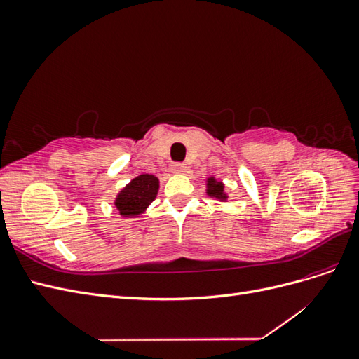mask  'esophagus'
I'll list each match as a JSON object with an SVG mask.
<instances>
[{"label":"esophagus","mask_w":359,"mask_h":359,"mask_svg":"<svg viewBox=\"0 0 359 359\" xmlns=\"http://www.w3.org/2000/svg\"><path fill=\"white\" fill-rule=\"evenodd\" d=\"M186 165H184V163H172L170 165V170L173 172V173H184L186 172Z\"/></svg>","instance_id":"34e87169"}]
</instances>
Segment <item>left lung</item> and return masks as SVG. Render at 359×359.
I'll list each match as a JSON object with an SVG mask.
<instances>
[{
    "mask_svg": "<svg viewBox=\"0 0 359 359\" xmlns=\"http://www.w3.org/2000/svg\"><path fill=\"white\" fill-rule=\"evenodd\" d=\"M206 194L210 198H215L219 201H226L227 194L224 193V184L222 181H217L214 177L206 180Z\"/></svg>",
    "mask_w": 359,
    "mask_h": 359,
    "instance_id": "1",
    "label": "left lung"
}]
</instances>
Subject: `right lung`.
Here are the masks:
<instances>
[{"label":"right lung","instance_id":"right-lung-1","mask_svg":"<svg viewBox=\"0 0 359 359\" xmlns=\"http://www.w3.org/2000/svg\"><path fill=\"white\" fill-rule=\"evenodd\" d=\"M158 193V180L149 173H142L130 181L127 186L116 194L115 206L123 217H137L144 214L149 203Z\"/></svg>","mask_w":359,"mask_h":359}]
</instances>
